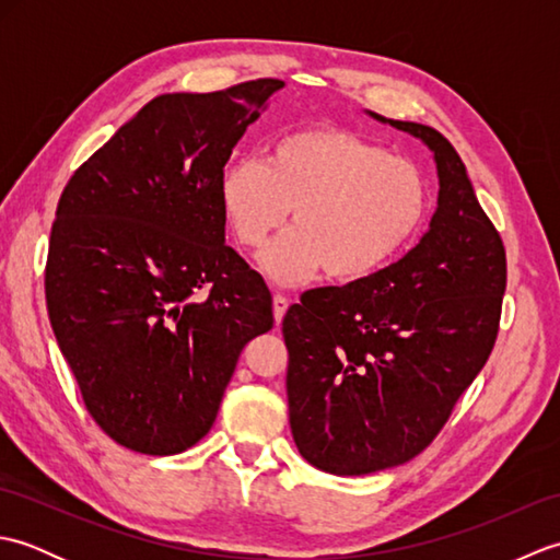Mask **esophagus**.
Listing matches in <instances>:
<instances>
[{"mask_svg":"<svg viewBox=\"0 0 560 560\" xmlns=\"http://www.w3.org/2000/svg\"><path fill=\"white\" fill-rule=\"evenodd\" d=\"M289 305H291V301L287 299V295H281V293H273V319H277V323H281L283 315H287Z\"/></svg>","mask_w":560,"mask_h":560,"instance_id":"34e87169","label":"esophagus"}]
</instances>
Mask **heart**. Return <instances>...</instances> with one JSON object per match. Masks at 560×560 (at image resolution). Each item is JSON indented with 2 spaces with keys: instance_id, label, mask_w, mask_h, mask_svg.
<instances>
[{
  "instance_id": "heart-1",
  "label": "heart",
  "mask_w": 560,
  "mask_h": 560,
  "mask_svg": "<svg viewBox=\"0 0 560 560\" xmlns=\"http://www.w3.org/2000/svg\"><path fill=\"white\" fill-rule=\"evenodd\" d=\"M221 207L235 241L269 243L289 217L293 231L261 267L277 283L323 269L329 281L373 277L401 255L431 211V180L419 163L343 127L315 125L271 141L267 161H233L221 175Z\"/></svg>"
}]
</instances>
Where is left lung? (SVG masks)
<instances>
[{"label": "left lung", "mask_w": 560, "mask_h": 560, "mask_svg": "<svg viewBox=\"0 0 560 560\" xmlns=\"http://www.w3.org/2000/svg\"><path fill=\"white\" fill-rule=\"evenodd\" d=\"M373 117L425 141L440 192L431 231L401 259L307 291L283 317L295 447L337 477L395 467L433 443L489 361L508 283L501 233L455 147L433 127Z\"/></svg>", "instance_id": "left-lung-1"}]
</instances>
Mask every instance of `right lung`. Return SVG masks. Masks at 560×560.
Listing matches in <instances>:
<instances>
[{"label": "right lung", "mask_w": 560, "mask_h": 560, "mask_svg": "<svg viewBox=\"0 0 560 560\" xmlns=\"http://www.w3.org/2000/svg\"><path fill=\"white\" fill-rule=\"evenodd\" d=\"M281 79L165 93L69 177L45 301L93 421L141 455H177L217 421L249 339L271 329L265 279L225 245L221 175Z\"/></svg>", "instance_id": "add662e5"}]
</instances>
